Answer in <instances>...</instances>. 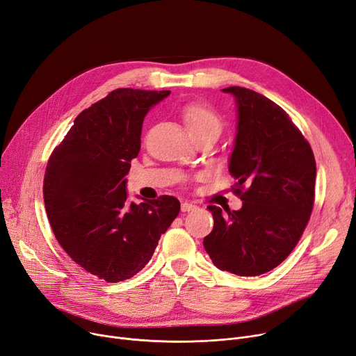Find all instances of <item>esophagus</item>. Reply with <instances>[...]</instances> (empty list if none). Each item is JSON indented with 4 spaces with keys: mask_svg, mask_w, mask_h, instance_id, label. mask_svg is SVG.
<instances>
[{
    "mask_svg": "<svg viewBox=\"0 0 356 356\" xmlns=\"http://www.w3.org/2000/svg\"><path fill=\"white\" fill-rule=\"evenodd\" d=\"M196 209H197V206L193 204V203H187V202L181 203V211H183V213H186V211H193V210H196Z\"/></svg>",
    "mask_w": 356,
    "mask_h": 356,
    "instance_id": "esophagus-1",
    "label": "esophagus"
}]
</instances>
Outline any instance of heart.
<instances>
[{"label":"heart","instance_id":"heart-1","mask_svg":"<svg viewBox=\"0 0 356 356\" xmlns=\"http://www.w3.org/2000/svg\"><path fill=\"white\" fill-rule=\"evenodd\" d=\"M183 122L192 133H220L222 122L219 114L204 106V104H191L183 110Z\"/></svg>","mask_w":356,"mask_h":356}]
</instances>
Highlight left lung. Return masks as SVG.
<instances>
[{
    "label": "left lung",
    "instance_id": "obj_1",
    "mask_svg": "<svg viewBox=\"0 0 356 356\" xmlns=\"http://www.w3.org/2000/svg\"><path fill=\"white\" fill-rule=\"evenodd\" d=\"M234 97L238 126L229 172L239 210L207 206L213 230L203 239L211 262L239 276L264 275L296 246L312 213L316 163L309 143L276 103L245 87Z\"/></svg>",
    "mask_w": 356,
    "mask_h": 356
}]
</instances>
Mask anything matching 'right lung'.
<instances>
[{
  "label": "right lung",
  "mask_w": 356,
  "mask_h": 356,
  "mask_svg": "<svg viewBox=\"0 0 356 356\" xmlns=\"http://www.w3.org/2000/svg\"><path fill=\"white\" fill-rule=\"evenodd\" d=\"M169 94L111 91L77 115L47 164L44 204L56 239L77 265L106 282L143 269L180 211L173 196L134 203L126 191L145 117Z\"/></svg>",
  "instance_id": "right-lung-1"
}]
</instances>
